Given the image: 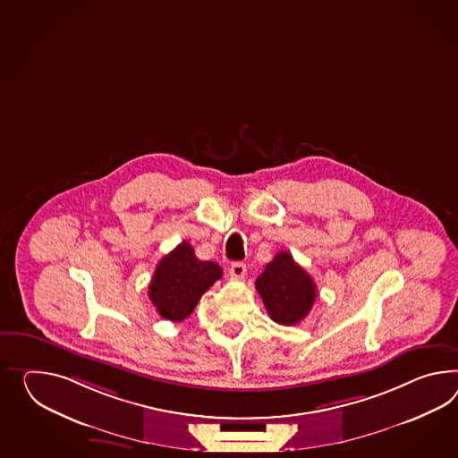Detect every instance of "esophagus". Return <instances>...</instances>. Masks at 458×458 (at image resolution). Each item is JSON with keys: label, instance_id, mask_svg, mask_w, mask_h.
<instances>
[{"label": "esophagus", "instance_id": "esophagus-1", "mask_svg": "<svg viewBox=\"0 0 458 458\" xmlns=\"http://www.w3.org/2000/svg\"><path fill=\"white\" fill-rule=\"evenodd\" d=\"M230 275H232V278H243L246 275L245 263H242V261H234V263H232V267H230Z\"/></svg>", "mask_w": 458, "mask_h": 458}]
</instances>
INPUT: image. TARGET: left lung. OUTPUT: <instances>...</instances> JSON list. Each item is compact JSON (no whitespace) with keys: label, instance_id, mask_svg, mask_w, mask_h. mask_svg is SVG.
Masks as SVG:
<instances>
[{"label":"left lung","instance_id":"1","mask_svg":"<svg viewBox=\"0 0 458 458\" xmlns=\"http://www.w3.org/2000/svg\"><path fill=\"white\" fill-rule=\"evenodd\" d=\"M255 284L269 318L283 326L301 323L316 301L314 281L288 251H279Z\"/></svg>","mask_w":458,"mask_h":458}]
</instances>
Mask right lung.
<instances>
[{"label":"right lung","mask_w":458,"mask_h":458,"mask_svg":"<svg viewBox=\"0 0 458 458\" xmlns=\"http://www.w3.org/2000/svg\"><path fill=\"white\" fill-rule=\"evenodd\" d=\"M224 269L195 257L193 246L182 242L160 259L148 286V298L168 321L180 323L195 310L201 294L222 278Z\"/></svg>","instance_id":"add662e5"}]
</instances>
